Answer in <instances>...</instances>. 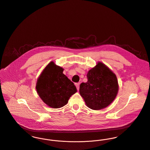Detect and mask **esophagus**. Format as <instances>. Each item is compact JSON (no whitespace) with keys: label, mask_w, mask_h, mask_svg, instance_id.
<instances>
[{"label":"esophagus","mask_w":150,"mask_h":150,"mask_svg":"<svg viewBox=\"0 0 150 150\" xmlns=\"http://www.w3.org/2000/svg\"><path fill=\"white\" fill-rule=\"evenodd\" d=\"M76 85V88L78 90H79V85H80V83H76L75 84Z\"/></svg>","instance_id":"1"}]
</instances>
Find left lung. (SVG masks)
<instances>
[{"label": "left lung", "mask_w": 150, "mask_h": 150, "mask_svg": "<svg viewBox=\"0 0 150 150\" xmlns=\"http://www.w3.org/2000/svg\"><path fill=\"white\" fill-rule=\"evenodd\" d=\"M87 82L80 85L79 93L88 107L100 110L107 107L115 99L118 90L116 75L99 62L87 74Z\"/></svg>", "instance_id": "1"}]
</instances>
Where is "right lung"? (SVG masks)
<instances>
[{"label": "right lung", "instance_id": "add662e5", "mask_svg": "<svg viewBox=\"0 0 150 150\" xmlns=\"http://www.w3.org/2000/svg\"><path fill=\"white\" fill-rule=\"evenodd\" d=\"M63 69L52 62L37 80L36 90L42 100L50 107L60 108L68 103L76 91L74 83L63 74Z\"/></svg>", "mask_w": 150, "mask_h": 150}]
</instances>
